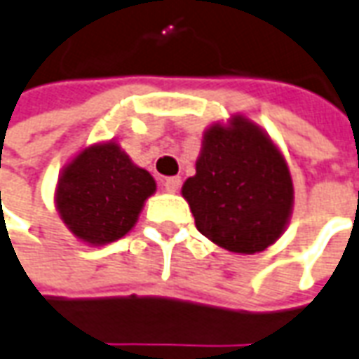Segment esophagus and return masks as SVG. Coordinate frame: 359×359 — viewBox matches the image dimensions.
Listing matches in <instances>:
<instances>
[{"mask_svg": "<svg viewBox=\"0 0 359 359\" xmlns=\"http://www.w3.org/2000/svg\"><path fill=\"white\" fill-rule=\"evenodd\" d=\"M162 184H164V189L168 194H175L180 189V185H182V180L180 177H165Z\"/></svg>", "mask_w": 359, "mask_h": 359, "instance_id": "obj_1", "label": "esophagus"}]
</instances>
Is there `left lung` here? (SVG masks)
Here are the masks:
<instances>
[{
  "label": "left lung",
  "mask_w": 359,
  "mask_h": 359,
  "mask_svg": "<svg viewBox=\"0 0 359 359\" xmlns=\"http://www.w3.org/2000/svg\"><path fill=\"white\" fill-rule=\"evenodd\" d=\"M195 175L182 187L195 226L224 250L256 254L278 241L291 215L293 184L264 130L234 117L203 138Z\"/></svg>",
  "instance_id": "obj_1"
}]
</instances>
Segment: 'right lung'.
Returning a JSON list of instances; mask_svg holds the SVG:
<instances>
[{
    "instance_id": "obj_1",
    "label": "right lung",
    "mask_w": 359,
    "mask_h": 359,
    "mask_svg": "<svg viewBox=\"0 0 359 359\" xmlns=\"http://www.w3.org/2000/svg\"><path fill=\"white\" fill-rule=\"evenodd\" d=\"M156 182L115 142L86 148L62 172L56 207L80 241L107 244L127 234Z\"/></svg>"
}]
</instances>
